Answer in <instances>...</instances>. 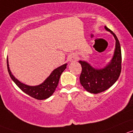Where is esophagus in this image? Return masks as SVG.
I'll return each mask as SVG.
<instances>
[{"instance_id":"esophagus-1","label":"esophagus","mask_w":133,"mask_h":133,"mask_svg":"<svg viewBox=\"0 0 133 133\" xmlns=\"http://www.w3.org/2000/svg\"><path fill=\"white\" fill-rule=\"evenodd\" d=\"M76 58L75 57H71L70 58V61H76Z\"/></svg>"}]
</instances>
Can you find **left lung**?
<instances>
[{"mask_svg": "<svg viewBox=\"0 0 133 133\" xmlns=\"http://www.w3.org/2000/svg\"><path fill=\"white\" fill-rule=\"evenodd\" d=\"M105 29L114 36L116 40L115 54L110 63L102 69H95L85 61H79L82 66L79 77L80 83L87 91L91 94H99L110 88L117 81L121 72L122 54L120 43L113 31L106 26Z\"/></svg>", "mask_w": 133, "mask_h": 133, "instance_id": "obj_1", "label": "left lung"}]
</instances>
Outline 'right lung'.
I'll return each mask as SVG.
<instances>
[{
    "mask_svg": "<svg viewBox=\"0 0 133 133\" xmlns=\"http://www.w3.org/2000/svg\"><path fill=\"white\" fill-rule=\"evenodd\" d=\"M66 65L67 64H65V65L58 67L56 69L54 70L52 72L51 74L49 76V77H48L47 79L42 84L38 86H36V87H30V86L25 85V84L20 83L18 79H16L12 75L11 72L9 70L8 61L7 60L8 70L12 80L15 82V83L18 87V88H20V90H22L24 93L38 100L46 99L52 95L57 87L60 76H61L63 72L65 70V68H66Z\"/></svg>",
    "mask_w": 133,
    "mask_h": 133,
    "instance_id": "add662e5",
    "label": "right lung"
}]
</instances>
